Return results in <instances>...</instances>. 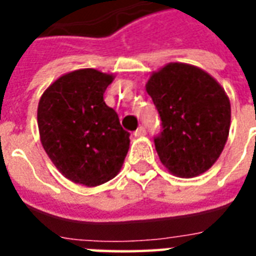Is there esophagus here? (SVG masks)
<instances>
[{"instance_id":"obj_1","label":"esophagus","mask_w":256,"mask_h":256,"mask_svg":"<svg viewBox=\"0 0 256 256\" xmlns=\"http://www.w3.org/2000/svg\"><path fill=\"white\" fill-rule=\"evenodd\" d=\"M145 134H146V130H145L144 126H140V128L134 132V136H136V137H142Z\"/></svg>"}]
</instances>
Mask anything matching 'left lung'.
<instances>
[{
	"label": "left lung",
	"instance_id": "1",
	"mask_svg": "<svg viewBox=\"0 0 256 256\" xmlns=\"http://www.w3.org/2000/svg\"><path fill=\"white\" fill-rule=\"evenodd\" d=\"M146 92L160 116L154 137L159 159L174 176L207 172L224 150L230 128V102L211 75L189 64L170 63L152 74Z\"/></svg>",
	"mask_w": 256,
	"mask_h": 256
}]
</instances>
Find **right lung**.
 <instances>
[{
	"instance_id": "right-lung-1",
	"label": "right lung",
	"mask_w": 256,
	"mask_h": 256,
	"mask_svg": "<svg viewBox=\"0 0 256 256\" xmlns=\"http://www.w3.org/2000/svg\"><path fill=\"white\" fill-rule=\"evenodd\" d=\"M112 75L93 68L66 74L38 104L44 150L64 177L84 186L110 181L128 155L130 133L104 101Z\"/></svg>"
}]
</instances>
